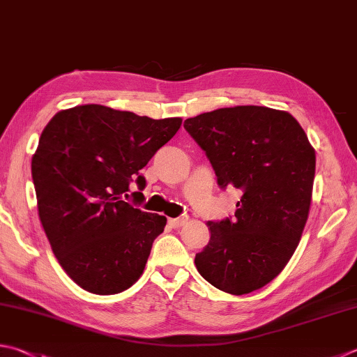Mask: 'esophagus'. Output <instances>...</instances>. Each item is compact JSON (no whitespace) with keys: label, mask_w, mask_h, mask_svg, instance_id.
<instances>
[{"label":"esophagus","mask_w":357,"mask_h":357,"mask_svg":"<svg viewBox=\"0 0 357 357\" xmlns=\"http://www.w3.org/2000/svg\"><path fill=\"white\" fill-rule=\"evenodd\" d=\"M188 220L186 214H181L180 218H174V219H167V224H169L172 228H178L181 225H185V222Z\"/></svg>","instance_id":"esophagus-1"}]
</instances>
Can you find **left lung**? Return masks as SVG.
<instances>
[{
    "instance_id": "1",
    "label": "left lung",
    "mask_w": 357,
    "mask_h": 357,
    "mask_svg": "<svg viewBox=\"0 0 357 357\" xmlns=\"http://www.w3.org/2000/svg\"><path fill=\"white\" fill-rule=\"evenodd\" d=\"M183 127L205 151L218 185L236 188L233 216L208 222L196 267L220 291L244 295L277 277L297 248L311 206L315 152L287 112L258 105L218 109Z\"/></svg>"
}]
</instances>
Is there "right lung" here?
<instances>
[{"mask_svg":"<svg viewBox=\"0 0 357 357\" xmlns=\"http://www.w3.org/2000/svg\"><path fill=\"white\" fill-rule=\"evenodd\" d=\"M180 124L89 104L56 113L43 129L31 165L40 222L59 264L85 291L119 294L143 273L166 218L138 208L139 171ZM132 181L139 191L129 195Z\"/></svg>","mask_w":357,"mask_h":357,"instance_id":"obj_1","label":"right lung"}]
</instances>
